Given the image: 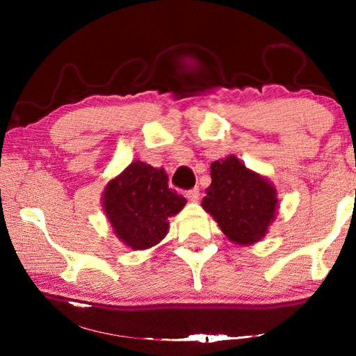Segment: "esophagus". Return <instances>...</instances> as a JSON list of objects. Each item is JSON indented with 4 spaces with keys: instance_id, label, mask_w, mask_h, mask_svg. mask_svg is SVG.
<instances>
[{
    "instance_id": "34e87169",
    "label": "esophagus",
    "mask_w": 356,
    "mask_h": 356,
    "mask_svg": "<svg viewBox=\"0 0 356 356\" xmlns=\"http://www.w3.org/2000/svg\"><path fill=\"white\" fill-rule=\"evenodd\" d=\"M186 197H188V200L193 202H196L197 200H200V186H195V188L186 191Z\"/></svg>"
}]
</instances>
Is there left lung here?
Here are the masks:
<instances>
[{
  "label": "left lung",
  "mask_w": 356,
  "mask_h": 356,
  "mask_svg": "<svg viewBox=\"0 0 356 356\" xmlns=\"http://www.w3.org/2000/svg\"><path fill=\"white\" fill-rule=\"evenodd\" d=\"M212 184L202 207L213 216L231 242H259L275 218L278 197L268 180L250 171L231 155L210 168Z\"/></svg>",
  "instance_id": "8db88e82"
}]
</instances>
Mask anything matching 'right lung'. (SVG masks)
<instances>
[{
    "label": "right lung",
    "instance_id": "right-lung-1",
    "mask_svg": "<svg viewBox=\"0 0 356 356\" xmlns=\"http://www.w3.org/2000/svg\"><path fill=\"white\" fill-rule=\"evenodd\" d=\"M186 200L168 185V174L134 161L108 184L104 207L114 234L131 250H146L168 234V218L184 209Z\"/></svg>",
    "mask_w": 356,
    "mask_h": 356
}]
</instances>
